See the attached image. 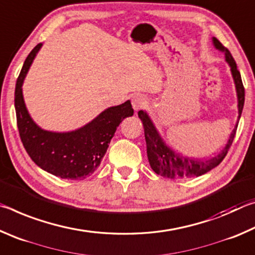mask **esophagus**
I'll use <instances>...</instances> for the list:
<instances>
[{"mask_svg": "<svg viewBox=\"0 0 255 255\" xmlns=\"http://www.w3.org/2000/svg\"><path fill=\"white\" fill-rule=\"evenodd\" d=\"M131 105L133 109L139 110L148 105V100L147 98L143 96V94H136V96H133L131 99Z\"/></svg>", "mask_w": 255, "mask_h": 255, "instance_id": "esophagus-1", "label": "esophagus"}]
</instances>
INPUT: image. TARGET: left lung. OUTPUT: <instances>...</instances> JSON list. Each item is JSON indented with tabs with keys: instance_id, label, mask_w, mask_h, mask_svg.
<instances>
[{
	"instance_id": "obj_1",
	"label": "left lung",
	"mask_w": 255,
	"mask_h": 255,
	"mask_svg": "<svg viewBox=\"0 0 255 255\" xmlns=\"http://www.w3.org/2000/svg\"><path fill=\"white\" fill-rule=\"evenodd\" d=\"M213 42L216 48L225 54L226 62L230 64L231 66V72L233 79H234L237 93V102H239L237 107H239L240 119L245 100V90L243 86V82H242L240 71L237 70L236 63L234 58H233L232 54L230 53V50H228L225 46H223L222 42L219 41L217 38L214 37ZM138 117H139V119L143 122L146 146H147V157L150 164V167H152L153 171L156 174H159L164 176V178L169 179L195 178V176H200L207 173V172H209L210 170H213L214 167L217 166L218 164L225 158L228 149H230L233 140H234L237 129L236 125L234 130L231 133L230 139H228L226 146L216 155V156L209 159H201L189 157L187 155H182L172 150L169 146L165 144V141L163 140V138L159 135L156 128L154 126V124L152 123V120H150L148 115L146 114L145 111H138Z\"/></svg>"
}]
</instances>
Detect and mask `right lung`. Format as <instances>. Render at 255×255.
I'll return each instance as SVG.
<instances>
[{
    "mask_svg": "<svg viewBox=\"0 0 255 255\" xmlns=\"http://www.w3.org/2000/svg\"><path fill=\"white\" fill-rule=\"evenodd\" d=\"M42 44L30 51L15 84L14 107L21 141L32 161L62 179L83 180L100 165L116 129L133 115L130 101L110 107L80 129L54 132L41 129L30 117L22 96V83Z\"/></svg>",
    "mask_w": 255,
    "mask_h": 255,
    "instance_id": "obj_1",
    "label": "right lung"
}]
</instances>
